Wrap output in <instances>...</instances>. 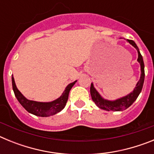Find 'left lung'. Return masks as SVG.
Listing matches in <instances>:
<instances>
[{
    "label": "left lung",
    "instance_id": "obj_1",
    "mask_svg": "<svg viewBox=\"0 0 154 154\" xmlns=\"http://www.w3.org/2000/svg\"><path fill=\"white\" fill-rule=\"evenodd\" d=\"M127 41L131 45L135 48L137 49V53H138V58H137V62L140 65V80L137 82V85H136L135 88L133 89V90L129 94L126 95V96L120 97L119 99H116L115 100H109V99H104L103 96L99 94L96 89V88L94 87L93 83H91L90 86V94L92 96V99L93 102L96 103L99 108L102 109L106 110V111H123V110L126 109L127 108L131 106L134 102L136 101V99L139 96L140 93L141 92V90L143 89V85L144 82V77H145V72H144V63L143 59L141 55L139 48L137 47V44L133 42V40Z\"/></svg>",
    "mask_w": 154,
    "mask_h": 154
}]
</instances>
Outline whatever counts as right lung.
<instances>
[{"mask_svg":"<svg viewBox=\"0 0 154 154\" xmlns=\"http://www.w3.org/2000/svg\"><path fill=\"white\" fill-rule=\"evenodd\" d=\"M11 79L13 91L14 92L15 97L17 98L20 104L28 112L37 116H42V117H48L50 116L55 115V114L61 112L65 108L68 99H69V92L77 82L76 80L72 83L69 84L65 87V90L62 92L60 97H58V99L51 102H37L29 100L26 97H24L23 94L17 89L13 75H12Z\"/></svg>","mask_w":154,"mask_h":154,"instance_id":"add662e5","label":"right lung"}]
</instances>
